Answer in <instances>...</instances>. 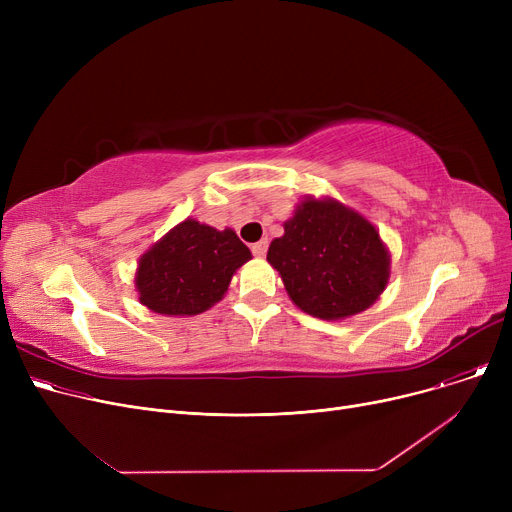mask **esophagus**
Returning a JSON list of instances; mask_svg holds the SVG:
<instances>
[{
	"instance_id": "obj_1",
	"label": "esophagus",
	"mask_w": 512,
	"mask_h": 512,
	"mask_svg": "<svg viewBox=\"0 0 512 512\" xmlns=\"http://www.w3.org/2000/svg\"><path fill=\"white\" fill-rule=\"evenodd\" d=\"M251 251H253L255 257H265V253H267V238H261L259 242H255V245L251 247Z\"/></svg>"
}]
</instances>
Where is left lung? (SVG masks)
Returning <instances> with one entry per match:
<instances>
[{"mask_svg": "<svg viewBox=\"0 0 512 512\" xmlns=\"http://www.w3.org/2000/svg\"><path fill=\"white\" fill-rule=\"evenodd\" d=\"M267 261L290 301L326 321L363 313L390 282V251L380 230L332 197L299 201Z\"/></svg>", "mask_w": 512, "mask_h": 512, "instance_id": "obj_1", "label": "left lung"}]
</instances>
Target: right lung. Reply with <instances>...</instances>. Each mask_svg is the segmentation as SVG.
I'll return each mask as SVG.
<instances>
[{
	"mask_svg": "<svg viewBox=\"0 0 512 512\" xmlns=\"http://www.w3.org/2000/svg\"><path fill=\"white\" fill-rule=\"evenodd\" d=\"M253 259L232 228L186 218L139 257L134 290L141 305L168 317H191L224 299L232 276Z\"/></svg>",
	"mask_w": 512,
	"mask_h": 512,
	"instance_id": "obj_1",
	"label": "right lung"
}]
</instances>
